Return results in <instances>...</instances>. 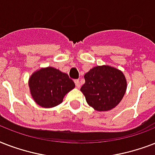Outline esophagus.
Returning <instances> with one entry per match:
<instances>
[{"mask_svg": "<svg viewBox=\"0 0 155 155\" xmlns=\"http://www.w3.org/2000/svg\"><path fill=\"white\" fill-rule=\"evenodd\" d=\"M75 86L79 88L80 87V82L79 80H75Z\"/></svg>", "mask_w": 155, "mask_h": 155, "instance_id": "1", "label": "esophagus"}]
</instances>
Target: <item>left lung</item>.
Returning a JSON list of instances; mask_svg holds the SVG:
<instances>
[{
	"mask_svg": "<svg viewBox=\"0 0 155 155\" xmlns=\"http://www.w3.org/2000/svg\"><path fill=\"white\" fill-rule=\"evenodd\" d=\"M80 91L87 103L97 111H108L122 100L127 82L122 71L110 66H97L84 75Z\"/></svg>",
	"mask_w": 155,
	"mask_h": 155,
	"instance_id": "obj_1",
	"label": "left lung"
}]
</instances>
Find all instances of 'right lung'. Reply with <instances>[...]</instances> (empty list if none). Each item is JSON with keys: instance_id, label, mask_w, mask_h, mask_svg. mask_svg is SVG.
Here are the masks:
<instances>
[{"instance_id": "obj_1", "label": "right lung", "mask_w": 155, "mask_h": 155, "mask_svg": "<svg viewBox=\"0 0 155 155\" xmlns=\"http://www.w3.org/2000/svg\"><path fill=\"white\" fill-rule=\"evenodd\" d=\"M30 94L43 108H53L63 102V97L75 87L68 74L52 67L41 68L29 79Z\"/></svg>"}]
</instances>
